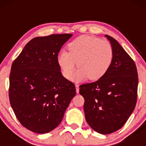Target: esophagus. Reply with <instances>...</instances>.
Returning <instances> with one entry per match:
<instances>
[{
	"label": "esophagus",
	"instance_id": "obj_1",
	"mask_svg": "<svg viewBox=\"0 0 146 146\" xmlns=\"http://www.w3.org/2000/svg\"><path fill=\"white\" fill-rule=\"evenodd\" d=\"M76 92L78 93L79 92V85H76Z\"/></svg>",
	"mask_w": 146,
	"mask_h": 146
}]
</instances>
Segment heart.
Returning a JSON list of instances; mask_svg holds the SVG:
<instances>
[{
    "instance_id": "b5f03b06",
    "label": "heart",
    "mask_w": 146,
    "mask_h": 146,
    "mask_svg": "<svg viewBox=\"0 0 146 146\" xmlns=\"http://www.w3.org/2000/svg\"><path fill=\"white\" fill-rule=\"evenodd\" d=\"M68 47L69 52L61 51L58 57L63 75L68 79L71 77L76 62L79 69L73 78L76 82L87 78L92 81L100 80L112 64L113 48L107 40L82 35L72 41Z\"/></svg>"
}]
</instances>
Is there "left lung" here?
<instances>
[{
    "label": "left lung",
    "instance_id": "8db88e82",
    "mask_svg": "<svg viewBox=\"0 0 146 146\" xmlns=\"http://www.w3.org/2000/svg\"><path fill=\"white\" fill-rule=\"evenodd\" d=\"M114 52L112 64L100 80L80 85L85 119L93 130L109 134L120 129L134 110L138 72L133 60L115 39L105 35Z\"/></svg>",
    "mask_w": 146,
    "mask_h": 146
}]
</instances>
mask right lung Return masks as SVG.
Returning a JSON list of instances; mask_svg holds the SVG:
<instances>
[{
	"instance_id": "1",
	"label": "right lung",
	"mask_w": 146,
	"mask_h": 146,
	"mask_svg": "<svg viewBox=\"0 0 146 146\" xmlns=\"http://www.w3.org/2000/svg\"><path fill=\"white\" fill-rule=\"evenodd\" d=\"M72 34L35 37L14 60L9 100L16 117L28 130L50 132L59 125L76 94L74 83L62 76L58 55Z\"/></svg>"
}]
</instances>
